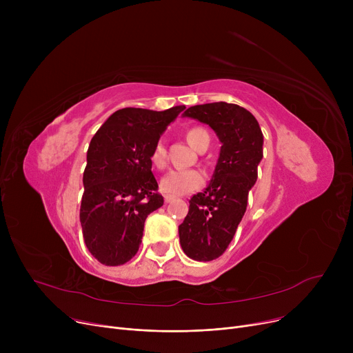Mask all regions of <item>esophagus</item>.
<instances>
[{"mask_svg": "<svg viewBox=\"0 0 353 353\" xmlns=\"http://www.w3.org/2000/svg\"><path fill=\"white\" fill-rule=\"evenodd\" d=\"M174 199H176V197H174V196H170V194H165V196H164V201H165V203H172Z\"/></svg>", "mask_w": 353, "mask_h": 353, "instance_id": "34e87169", "label": "esophagus"}]
</instances>
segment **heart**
I'll return each mask as SVG.
<instances>
[{"label": "heart", "instance_id": "b5f03b06", "mask_svg": "<svg viewBox=\"0 0 353 353\" xmlns=\"http://www.w3.org/2000/svg\"><path fill=\"white\" fill-rule=\"evenodd\" d=\"M201 133H206L205 130L201 128H192L188 133L189 143L194 147L197 143V139ZM150 161L157 169H163L167 163V154H165V147L163 141H157L153 147ZM203 183V174L199 170L194 169H173L169 173H165L160 181V189L161 192L173 196L180 194H188L197 188L201 186Z\"/></svg>", "mask_w": 353, "mask_h": 353}]
</instances>
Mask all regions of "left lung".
Instances as JSON below:
<instances>
[{"label": "left lung", "mask_w": 353, "mask_h": 353, "mask_svg": "<svg viewBox=\"0 0 353 353\" xmlns=\"http://www.w3.org/2000/svg\"><path fill=\"white\" fill-rule=\"evenodd\" d=\"M183 117L208 124L221 143L208 188L194 194L179 226L183 252L199 262L225 253L242 220L263 159V134L246 108L225 101L189 107Z\"/></svg>", "instance_id": "left-lung-1"}]
</instances>
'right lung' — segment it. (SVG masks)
I'll return each mask as SVG.
<instances>
[{
	"instance_id": "1",
	"label": "right lung",
	"mask_w": 353,
	"mask_h": 353,
	"mask_svg": "<svg viewBox=\"0 0 353 353\" xmlns=\"http://www.w3.org/2000/svg\"><path fill=\"white\" fill-rule=\"evenodd\" d=\"M184 108H121L91 139L80 221L85 246L100 263L128 262L139 250L147 216L163 206L150 154Z\"/></svg>"
}]
</instances>
